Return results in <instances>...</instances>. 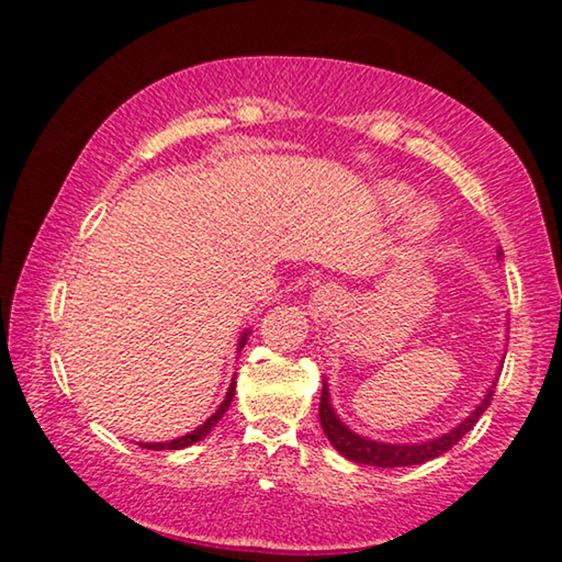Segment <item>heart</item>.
I'll list each match as a JSON object with an SVG mask.
<instances>
[{"mask_svg": "<svg viewBox=\"0 0 562 562\" xmlns=\"http://www.w3.org/2000/svg\"><path fill=\"white\" fill-rule=\"evenodd\" d=\"M434 223H436V213L431 211V207H418V211L414 213V221H412V225H414V231H416V233H426V231H431Z\"/></svg>", "mask_w": 562, "mask_h": 562, "instance_id": "obj_1", "label": "heart"}]
</instances>
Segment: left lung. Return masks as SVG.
Listing matches in <instances>:
<instances>
[{
  "label": "left lung",
  "instance_id": "left-lung-1",
  "mask_svg": "<svg viewBox=\"0 0 562 562\" xmlns=\"http://www.w3.org/2000/svg\"><path fill=\"white\" fill-rule=\"evenodd\" d=\"M503 255V252H498ZM493 384L486 396H483V402L475 406V412L456 426L453 431L439 436V439L434 441H424V443H379L372 439H364V436H357L355 431H349L345 424L339 422L337 414L331 412L329 406V392H327V384L322 386V402H319V422H322V429H325L327 439L331 441V446L341 453L347 456L349 461H357V463H369V465H379V469H396V465H416V463H426L436 459V456L446 453L449 449H453L456 443H459L465 434H469L475 422H479L481 414L486 412L491 406V398H493Z\"/></svg>",
  "mask_w": 562,
  "mask_h": 562
}]
</instances>
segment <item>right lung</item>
Wrapping results in <instances>:
<instances>
[{
	"mask_svg": "<svg viewBox=\"0 0 562 562\" xmlns=\"http://www.w3.org/2000/svg\"><path fill=\"white\" fill-rule=\"evenodd\" d=\"M245 341H247V335H243L240 337V349L245 347ZM233 396H235V379H233V384H231V389H227V396H225V402L217 406V412L207 418L205 424H201L198 426L195 431H190V434H186V436H180V439H173V441H166V443H140L144 446V449H154V451H164V449H170V451H176V449H186V446H190V443H195V441H203L207 434L213 431V426L221 422L223 418V414L227 412V406H231V402H233Z\"/></svg>",
	"mask_w": 562,
	"mask_h": 562,
	"instance_id": "obj_1",
	"label": "right lung"
}]
</instances>
